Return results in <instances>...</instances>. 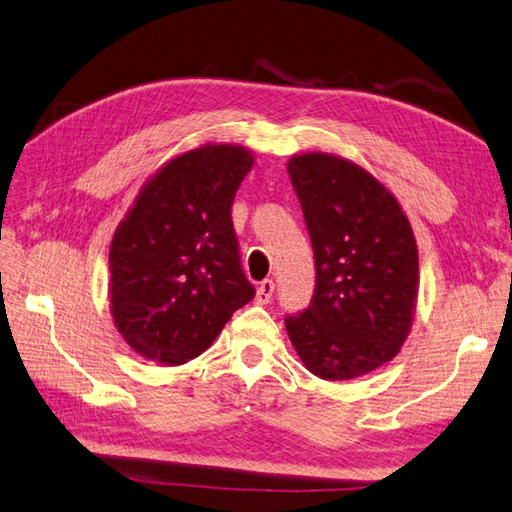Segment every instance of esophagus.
<instances>
[{"mask_svg": "<svg viewBox=\"0 0 512 512\" xmlns=\"http://www.w3.org/2000/svg\"><path fill=\"white\" fill-rule=\"evenodd\" d=\"M273 293H275V282H273V279H264V282L257 286L255 302L257 304H268L270 299H273Z\"/></svg>", "mask_w": 512, "mask_h": 512, "instance_id": "34e87169", "label": "esophagus"}]
</instances>
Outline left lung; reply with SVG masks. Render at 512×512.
<instances>
[{
  "label": "left lung",
  "instance_id": "8db88e82",
  "mask_svg": "<svg viewBox=\"0 0 512 512\" xmlns=\"http://www.w3.org/2000/svg\"><path fill=\"white\" fill-rule=\"evenodd\" d=\"M288 175L315 250L313 304L288 317L302 364L326 382L364 377L390 362L410 333L419 255L397 197L350 159L302 153Z\"/></svg>",
  "mask_w": 512,
  "mask_h": 512
}]
</instances>
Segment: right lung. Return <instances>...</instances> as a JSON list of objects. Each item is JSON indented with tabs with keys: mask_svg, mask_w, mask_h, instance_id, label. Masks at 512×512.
<instances>
[{
	"mask_svg": "<svg viewBox=\"0 0 512 512\" xmlns=\"http://www.w3.org/2000/svg\"><path fill=\"white\" fill-rule=\"evenodd\" d=\"M255 155L204 144L155 170L110 242V315L150 362L186 364L255 297L239 266L230 206Z\"/></svg>",
	"mask_w": 512,
	"mask_h": 512,
	"instance_id": "1",
	"label": "right lung"
}]
</instances>
